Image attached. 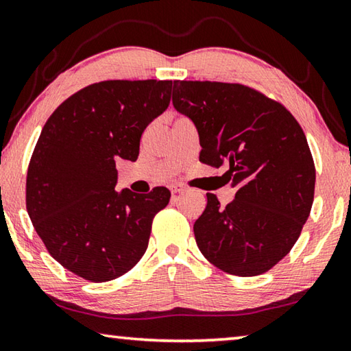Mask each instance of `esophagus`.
Instances as JSON below:
<instances>
[{
  "label": "esophagus",
  "mask_w": 351,
  "mask_h": 351,
  "mask_svg": "<svg viewBox=\"0 0 351 351\" xmlns=\"http://www.w3.org/2000/svg\"><path fill=\"white\" fill-rule=\"evenodd\" d=\"M170 192H171V195L182 193L184 192V187L180 186V184H173V186H170Z\"/></svg>",
  "instance_id": "obj_1"
}]
</instances>
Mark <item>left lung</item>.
I'll use <instances>...</instances> for the list:
<instances>
[{"mask_svg": "<svg viewBox=\"0 0 351 351\" xmlns=\"http://www.w3.org/2000/svg\"><path fill=\"white\" fill-rule=\"evenodd\" d=\"M173 106L196 125L202 164L221 167L237 187L226 207L207 193L193 226L196 244L213 265L256 276L295 245L315 197L316 170L302 127L256 88L237 82L175 81Z\"/></svg>", "mask_w": 351, "mask_h": 351, "instance_id": "left-lung-1", "label": "left lung"}]
</instances>
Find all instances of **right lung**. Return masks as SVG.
<instances>
[{
    "instance_id": "1",
    "label": "right lung",
    "mask_w": 351,
    "mask_h": 351,
    "mask_svg": "<svg viewBox=\"0 0 351 351\" xmlns=\"http://www.w3.org/2000/svg\"><path fill=\"white\" fill-rule=\"evenodd\" d=\"M173 81H101L50 114L32 154L25 207L52 258L86 281L106 282L147 250L170 192H117V159L136 161L141 135L170 104Z\"/></svg>"
}]
</instances>
